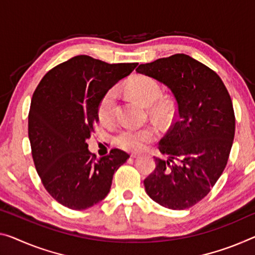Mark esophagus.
I'll list each match as a JSON object with an SVG mask.
<instances>
[{"label":"esophagus","instance_id":"obj_1","mask_svg":"<svg viewBox=\"0 0 255 255\" xmlns=\"http://www.w3.org/2000/svg\"><path fill=\"white\" fill-rule=\"evenodd\" d=\"M131 157L132 158H135V157H139L138 154H131Z\"/></svg>","mask_w":255,"mask_h":255}]
</instances>
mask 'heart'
I'll return each mask as SVG.
<instances>
[{
  "label": "heart",
  "instance_id": "1",
  "mask_svg": "<svg viewBox=\"0 0 255 255\" xmlns=\"http://www.w3.org/2000/svg\"><path fill=\"white\" fill-rule=\"evenodd\" d=\"M132 96L146 106H152V109L157 115L165 113V105L158 101L162 96V89L154 78L140 75L133 78L128 85ZM116 99V90L109 89L100 98L97 107V116L101 123L109 124L114 121V105ZM157 131L154 128H131L127 127L117 132L115 143L120 148L128 151H139L146 147V144L154 140Z\"/></svg>",
  "mask_w": 255,
  "mask_h": 255
}]
</instances>
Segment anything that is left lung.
I'll use <instances>...</instances> for the list:
<instances>
[{
	"mask_svg": "<svg viewBox=\"0 0 255 255\" xmlns=\"http://www.w3.org/2000/svg\"><path fill=\"white\" fill-rule=\"evenodd\" d=\"M136 73L171 90L177 114L158 149L166 159L144 179L148 196L171 210H186L210 193L228 162L235 113L228 90L217 73L187 54L142 64Z\"/></svg>",
	"mask_w": 255,
	"mask_h": 255,
	"instance_id": "obj_1",
	"label": "left lung"
}]
</instances>
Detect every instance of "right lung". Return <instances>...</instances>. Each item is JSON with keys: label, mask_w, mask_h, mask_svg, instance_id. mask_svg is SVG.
<instances>
[{"label": "right lung", "mask_w": 255, "mask_h": 255, "mask_svg": "<svg viewBox=\"0 0 255 255\" xmlns=\"http://www.w3.org/2000/svg\"><path fill=\"white\" fill-rule=\"evenodd\" d=\"M136 66L76 56L49 70L35 89L28 114L35 168L46 191L70 210H85L103 201L113 175L130 157L114 148L97 159L87 139L99 121L100 98Z\"/></svg>", "instance_id": "add662e5"}]
</instances>
